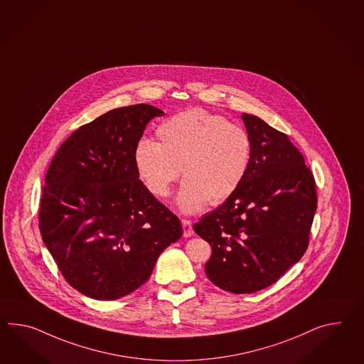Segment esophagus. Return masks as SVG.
Masks as SVG:
<instances>
[{"label": "esophagus", "mask_w": 364, "mask_h": 364, "mask_svg": "<svg viewBox=\"0 0 364 364\" xmlns=\"http://www.w3.org/2000/svg\"><path fill=\"white\" fill-rule=\"evenodd\" d=\"M181 225H183V235L188 238L193 235V228H192V222L189 220H181Z\"/></svg>", "instance_id": "1"}]
</instances>
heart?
Masks as SVG:
<instances>
[{"label": "heart", "instance_id": "1", "mask_svg": "<svg viewBox=\"0 0 364 364\" xmlns=\"http://www.w3.org/2000/svg\"><path fill=\"white\" fill-rule=\"evenodd\" d=\"M159 142L142 139L134 164L151 195L164 198L183 171L176 204L183 213L221 204L240 188L251 160L247 132L203 109L171 117L156 130Z\"/></svg>", "mask_w": 364, "mask_h": 364}]
</instances>
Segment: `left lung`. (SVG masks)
Wrapping results in <instances>:
<instances>
[{
    "instance_id": "1",
    "label": "left lung",
    "mask_w": 364,
    "mask_h": 364,
    "mask_svg": "<svg viewBox=\"0 0 364 364\" xmlns=\"http://www.w3.org/2000/svg\"><path fill=\"white\" fill-rule=\"evenodd\" d=\"M251 160L240 188L193 229L212 246L208 279L223 291L252 293L276 283L309 245L316 181L287 134L242 114Z\"/></svg>"
}]
</instances>
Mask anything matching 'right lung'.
Segmentation results:
<instances>
[{
    "instance_id": "1",
    "label": "right lung",
    "mask_w": 364,
    "mask_h": 364,
    "mask_svg": "<svg viewBox=\"0 0 364 364\" xmlns=\"http://www.w3.org/2000/svg\"><path fill=\"white\" fill-rule=\"evenodd\" d=\"M158 107H118L63 142L46 173L42 240L71 287L117 300L149 280L160 254L180 240L178 217L143 186L134 150Z\"/></svg>"
}]
</instances>
